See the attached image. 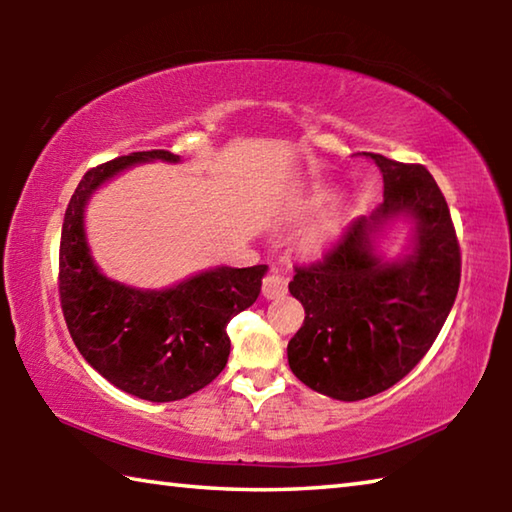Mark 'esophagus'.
I'll list each match as a JSON object with an SVG mask.
<instances>
[{"mask_svg": "<svg viewBox=\"0 0 512 512\" xmlns=\"http://www.w3.org/2000/svg\"><path fill=\"white\" fill-rule=\"evenodd\" d=\"M287 291H289V282L284 280L282 275L268 273V275L264 277L262 293H264L266 300H280V298L287 296Z\"/></svg>", "mask_w": 512, "mask_h": 512, "instance_id": "esophagus-1", "label": "esophagus"}]
</instances>
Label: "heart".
I'll use <instances>...</instances> for the list:
<instances>
[{"label":"heart","instance_id":"heart-1","mask_svg":"<svg viewBox=\"0 0 512 512\" xmlns=\"http://www.w3.org/2000/svg\"><path fill=\"white\" fill-rule=\"evenodd\" d=\"M339 194L341 192L336 185L314 183L289 203V216L296 221L307 219V216L320 212L329 203H334L336 198H339ZM363 210H366V196L363 194H350L348 198H343L336 210L325 214L323 219L316 221L311 228L302 232L298 239L300 253L309 257L323 253V250L341 235L345 225L357 219L359 214H363Z\"/></svg>","mask_w":512,"mask_h":512}]
</instances>
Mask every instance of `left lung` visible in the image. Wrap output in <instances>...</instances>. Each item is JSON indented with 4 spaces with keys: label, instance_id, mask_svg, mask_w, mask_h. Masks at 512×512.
Masks as SVG:
<instances>
[{
    "label": "left lung",
    "instance_id": "left-lung-1",
    "mask_svg": "<svg viewBox=\"0 0 512 512\" xmlns=\"http://www.w3.org/2000/svg\"><path fill=\"white\" fill-rule=\"evenodd\" d=\"M363 155L381 171L384 203L289 284L305 307L289 366L311 391L341 402L366 400L409 375L443 329L461 282L452 214L431 173ZM397 220L412 225L410 248L388 260L378 241Z\"/></svg>",
    "mask_w": 512,
    "mask_h": 512
}]
</instances>
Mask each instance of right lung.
Wrapping results in <instances>:
<instances>
[{"label": "right lung", "instance_id": "1", "mask_svg": "<svg viewBox=\"0 0 512 512\" xmlns=\"http://www.w3.org/2000/svg\"><path fill=\"white\" fill-rule=\"evenodd\" d=\"M155 160L178 164L180 155L140 151L85 173L65 212L58 289L69 334L101 377L140 400L176 402L225 368V327L257 300L268 266H214L167 289L110 280L92 257L85 207L121 171Z\"/></svg>", "mask_w": 512, "mask_h": 512}]
</instances>
